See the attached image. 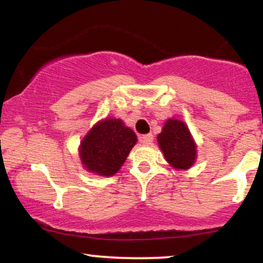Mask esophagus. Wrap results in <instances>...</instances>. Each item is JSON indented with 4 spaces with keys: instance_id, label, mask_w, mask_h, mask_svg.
<instances>
[{
    "instance_id": "obj_1",
    "label": "esophagus",
    "mask_w": 263,
    "mask_h": 263,
    "mask_svg": "<svg viewBox=\"0 0 263 263\" xmlns=\"http://www.w3.org/2000/svg\"><path fill=\"white\" fill-rule=\"evenodd\" d=\"M141 144L144 145H150L152 144V140H154V135L152 134H146V135H142V137L139 138Z\"/></svg>"
}]
</instances>
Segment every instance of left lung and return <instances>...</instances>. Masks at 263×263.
Here are the masks:
<instances>
[{
    "instance_id": "1",
    "label": "left lung",
    "mask_w": 263,
    "mask_h": 263,
    "mask_svg": "<svg viewBox=\"0 0 263 263\" xmlns=\"http://www.w3.org/2000/svg\"><path fill=\"white\" fill-rule=\"evenodd\" d=\"M157 142L164 158L176 170H189L197 157V145L183 121L170 118L157 135Z\"/></svg>"
}]
</instances>
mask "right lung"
Returning <instances> with one entry per match:
<instances>
[{"mask_svg":"<svg viewBox=\"0 0 263 263\" xmlns=\"http://www.w3.org/2000/svg\"><path fill=\"white\" fill-rule=\"evenodd\" d=\"M138 138L119 118L99 121L80 141L79 157L90 173L112 177L121 170Z\"/></svg>","mask_w":263,"mask_h":263,"instance_id":"right-lung-1","label":"right lung"}]
</instances>
